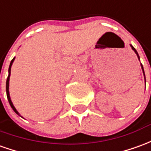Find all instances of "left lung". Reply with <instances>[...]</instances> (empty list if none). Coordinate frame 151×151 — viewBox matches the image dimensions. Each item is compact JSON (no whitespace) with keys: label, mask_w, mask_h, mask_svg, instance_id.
Segmentation results:
<instances>
[{"label":"left lung","mask_w":151,"mask_h":151,"mask_svg":"<svg viewBox=\"0 0 151 151\" xmlns=\"http://www.w3.org/2000/svg\"><path fill=\"white\" fill-rule=\"evenodd\" d=\"M131 47H132V50H134V51H135V53L137 54V55L138 59H139V60H140V57H139V55H138L137 51V50H136V49H135L134 47H133V46H132V45H131ZM142 70H143V73H144V75H145V72H144V69H143V66H142Z\"/></svg>","instance_id":"8db88e82"}]
</instances>
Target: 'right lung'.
<instances>
[{
	"instance_id": "1",
	"label": "right lung",
	"mask_w": 151,
	"mask_h": 151,
	"mask_svg": "<svg viewBox=\"0 0 151 151\" xmlns=\"http://www.w3.org/2000/svg\"><path fill=\"white\" fill-rule=\"evenodd\" d=\"M14 60V58L13 60H11L10 62V65H9V75H8V78H7V80H6V95H7V99H8V101H9V103L10 106H11V108L13 109V110L14 112L16 113L17 114H19V113L18 111L16 110V109L14 108V106L13 103H12V101L10 100V97H9V76H10V69H11V65L13 64Z\"/></svg>"
}]
</instances>
